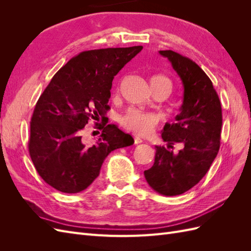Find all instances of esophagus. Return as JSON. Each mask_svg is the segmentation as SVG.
Masks as SVG:
<instances>
[{
  "label": "esophagus",
  "instance_id": "obj_1",
  "mask_svg": "<svg viewBox=\"0 0 251 251\" xmlns=\"http://www.w3.org/2000/svg\"><path fill=\"white\" fill-rule=\"evenodd\" d=\"M134 142H135V144H139V143H141V142H143V140L139 137V136H134Z\"/></svg>",
  "mask_w": 251,
  "mask_h": 251
}]
</instances>
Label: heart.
I'll list each match as a JSON object with an SVG mask.
<instances>
[{"label":"heart","mask_w":251,"mask_h":251,"mask_svg":"<svg viewBox=\"0 0 251 251\" xmlns=\"http://www.w3.org/2000/svg\"><path fill=\"white\" fill-rule=\"evenodd\" d=\"M150 85L153 92L165 91L169 94L172 92L173 82L163 74H155L150 78ZM120 124L127 130H131L139 135H148L153 131L158 124V117L154 114L143 112L137 109H130L121 117Z\"/></svg>","instance_id":"obj_1"}]
</instances>
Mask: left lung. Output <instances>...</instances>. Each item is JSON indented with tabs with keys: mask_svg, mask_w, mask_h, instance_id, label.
Listing matches in <instances>:
<instances>
[{
	"mask_svg": "<svg viewBox=\"0 0 251 251\" xmlns=\"http://www.w3.org/2000/svg\"><path fill=\"white\" fill-rule=\"evenodd\" d=\"M159 53L168 58L183 85V103L173 124L166 123L161 137L168 149L155 147V161L144 171L149 185L164 196L181 195L205 176L220 149L222 109L212 82L192 59L172 50ZM181 143L174 153L169 147Z\"/></svg>",
	"mask_w": 251,
	"mask_h": 251,
	"instance_id": "8db88e82",
	"label": "left lung"
}]
</instances>
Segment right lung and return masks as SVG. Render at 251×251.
Instances as JSON below:
<instances>
[{"mask_svg":"<svg viewBox=\"0 0 251 251\" xmlns=\"http://www.w3.org/2000/svg\"><path fill=\"white\" fill-rule=\"evenodd\" d=\"M142 46L80 52L55 73L37 100L30 121L29 154L36 172L53 188L66 194L86 189L98 177L112 151L134 139L115 125H100L94 146L81 139L92 118L103 120L115 75Z\"/></svg>","mask_w":251,"mask_h":251,"instance_id":"add662e5","label":"right lung"}]
</instances>
